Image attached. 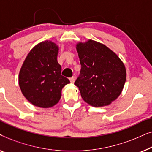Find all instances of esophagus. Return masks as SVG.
<instances>
[{
	"instance_id": "34e87169",
	"label": "esophagus",
	"mask_w": 152,
	"mask_h": 152,
	"mask_svg": "<svg viewBox=\"0 0 152 152\" xmlns=\"http://www.w3.org/2000/svg\"><path fill=\"white\" fill-rule=\"evenodd\" d=\"M69 80H70V83H71V84H73L75 81V77H70Z\"/></svg>"
}]
</instances>
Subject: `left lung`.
Listing matches in <instances>:
<instances>
[{"instance_id": "obj_1", "label": "left lung", "mask_w": 152, "mask_h": 152, "mask_svg": "<svg viewBox=\"0 0 152 152\" xmlns=\"http://www.w3.org/2000/svg\"><path fill=\"white\" fill-rule=\"evenodd\" d=\"M82 66L75 85L82 99L94 107L109 105L119 97L126 82L124 64L107 46L88 39L76 45Z\"/></svg>"}]
</instances>
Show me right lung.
<instances>
[{
  "instance_id": "add662e5",
  "label": "right lung",
  "mask_w": 152,
  "mask_h": 152,
  "mask_svg": "<svg viewBox=\"0 0 152 152\" xmlns=\"http://www.w3.org/2000/svg\"><path fill=\"white\" fill-rule=\"evenodd\" d=\"M58 52L55 43L42 41L31 50L23 63L18 84L24 97L36 107L55 106L61 98L62 88L70 83L61 75Z\"/></svg>"
}]
</instances>
